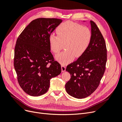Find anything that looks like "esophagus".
<instances>
[{
  "instance_id": "1",
  "label": "esophagus",
  "mask_w": 122,
  "mask_h": 122,
  "mask_svg": "<svg viewBox=\"0 0 122 122\" xmlns=\"http://www.w3.org/2000/svg\"><path fill=\"white\" fill-rule=\"evenodd\" d=\"M61 72H64L66 71V67H65L64 66L61 65Z\"/></svg>"
}]
</instances>
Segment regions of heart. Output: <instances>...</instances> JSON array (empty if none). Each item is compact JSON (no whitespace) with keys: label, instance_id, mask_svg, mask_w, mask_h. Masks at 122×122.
<instances>
[{"label":"heart","instance_id":"heart-1","mask_svg":"<svg viewBox=\"0 0 122 122\" xmlns=\"http://www.w3.org/2000/svg\"><path fill=\"white\" fill-rule=\"evenodd\" d=\"M57 36L51 34L49 36L51 50L54 53L60 52L64 45L65 51L56 55L55 58L62 65L71 62L84 53L92 40L90 28L72 21H66L56 28Z\"/></svg>","mask_w":122,"mask_h":122}]
</instances>
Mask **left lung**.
Wrapping results in <instances>:
<instances>
[{
    "instance_id": "obj_1",
    "label": "left lung",
    "mask_w": 122,
    "mask_h": 122,
    "mask_svg": "<svg viewBox=\"0 0 122 122\" xmlns=\"http://www.w3.org/2000/svg\"><path fill=\"white\" fill-rule=\"evenodd\" d=\"M90 24L92 40L89 46L82 56L67 66L66 70L71 77L65 85L66 90L77 99L89 96L97 89L105 70V40L94 22L90 21Z\"/></svg>"
}]
</instances>
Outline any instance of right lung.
Returning a JSON list of instances; mask_svg holds the SVG:
<instances>
[{
    "label": "right lung",
    "instance_id": "add662e5",
    "mask_svg": "<svg viewBox=\"0 0 122 122\" xmlns=\"http://www.w3.org/2000/svg\"><path fill=\"white\" fill-rule=\"evenodd\" d=\"M62 20L38 18L32 21L18 38L14 65L18 81L31 96L46 93L50 80L61 73V65L50 52L49 36Z\"/></svg>",
    "mask_w": 122,
    "mask_h": 122
}]
</instances>
